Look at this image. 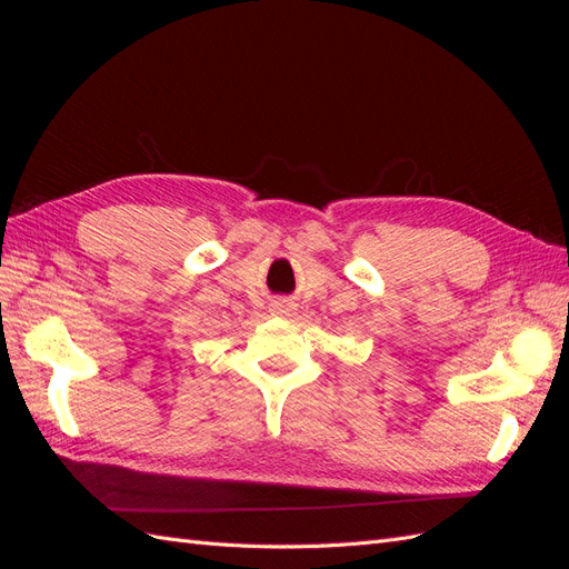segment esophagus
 <instances>
[{
    "mask_svg": "<svg viewBox=\"0 0 569 569\" xmlns=\"http://www.w3.org/2000/svg\"><path fill=\"white\" fill-rule=\"evenodd\" d=\"M274 311L282 313V316H291V313L297 311V308H295V303H291V301L280 299V301H274Z\"/></svg>",
    "mask_w": 569,
    "mask_h": 569,
    "instance_id": "1",
    "label": "esophagus"
}]
</instances>
